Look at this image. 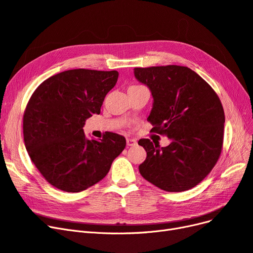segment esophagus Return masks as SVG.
<instances>
[{
  "label": "esophagus",
  "mask_w": 253,
  "mask_h": 253,
  "mask_svg": "<svg viewBox=\"0 0 253 253\" xmlns=\"http://www.w3.org/2000/svg\"><path fill=\"white\" fill-rule=\"evenodd\" d=\"M136 144H137L136 139H132V138H127L126 139V145L127 146H134Z\"/></svg>",
  "instance_id": "34e87169"
}]
</instances>
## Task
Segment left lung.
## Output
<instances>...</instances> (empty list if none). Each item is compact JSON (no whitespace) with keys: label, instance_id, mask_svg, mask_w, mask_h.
<instances>
[{"label":"left lung","instance_id":"1","mask_svg":"<svg viewBox=\"0 0 253 253\" xmlns=\"http://www.w3.org/2000/svg\"><path fill=\"white\" fill-rule=\"evenodd\" d=\"M134 74L152 92L154 102L147 118L152 130L171 141L160 147L150 139H140L138 144L147 156L139 171L165 191L195 187L211 171L221 155L225 115L219 96L187 67L135 68Z\"/></svg>","mask_w":253,"mask_h":253}]
</instances>
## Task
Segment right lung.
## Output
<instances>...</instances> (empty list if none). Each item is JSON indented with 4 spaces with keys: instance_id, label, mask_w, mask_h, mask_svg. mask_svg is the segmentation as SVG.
Segmentation results:
<instances>
[{
    "instance_id": "right-lung-1",
    "label": "right lung",
    "mask_w": 253,
    "mask_h": 253,
    "mask_svg": "<svg viewBox=\"0 0 253 253\" xmlns=\"http://www.w3.org/2000/svg\"><path fill=\"white\" fill-rule=\"evenodd\" d=\"M117 80V71L74 69L49 77L31 95L23 117L25 146L52 186L67 193L91 187L125 150L124 136L108 132L89 140L83 128L85 119L99 114Z\"/></svg>"
}]
</instances>
